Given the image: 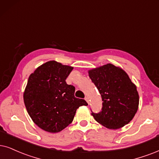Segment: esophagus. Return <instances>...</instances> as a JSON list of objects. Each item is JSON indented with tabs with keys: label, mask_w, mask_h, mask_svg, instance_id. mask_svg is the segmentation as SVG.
Segmentation results:
<instances>
[{
	"label": "esophagus",
	"mask_w": 159,
	"mask_h": 159,
	"mask_svg": "<svg viewBox=\"0 0 159 159\" xmlns=\"http://www.w3.org/2000/svg\"><path fill=\"white\" fill-rule=\"evenodd\" d=\"M85 100H86V102H87V103H89V98H88V97H86V98H85Z\"/></svg>",
	"instance_id": "1"
}]
</instances>
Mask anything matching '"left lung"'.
Segmentation results:
<instances>
[{"mask_svg": "<svg viewBox=\"0 0 159 159\" xmlns=\"http://www.w3.org/2000/svg\"><path fill=\"white\" fill-rule=\"evenodd\" d=\"M89 78L103 101L101 111L92 115L109 129H118L131 121L138 110L139 94L128 74L111 64L89 71Z\"/></svg>", "mask_w": 159, "mask_h": 159, "instance_id": "8db88e82", "label": "left lung"}]
</instances>
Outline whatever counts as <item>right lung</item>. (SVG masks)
<instances>
[{"label":"right lung","instance_id":"1","mask_svg":"<svg viewBox=\"0 0 159 159\" xmlns=\"http://www.w3.org/2000/svg\"><path fill=\"white\" fill-rule=\"evenodd\" d=\"M73 69L50 61L29 76L24 103L34 122L45 131H61L73 122L77 108L88 105L85 100L75 97V86L66 83Z\"/></svg>","mask_w":159,"mask_h":159}]
</instances>
